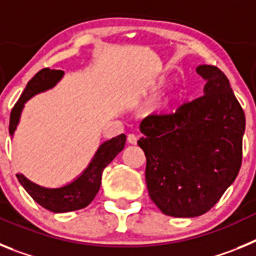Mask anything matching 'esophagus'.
I'll list each match as a JSON object with an SVG mask.
<instances>
[{
	"mask_svg": "<svg viewBox=\"0 0 256 256\" xmlns=\"http://www.w3.org/2000/svg\"><path fill=\"white\" fill-rule=\"evenodd\" d=\"M137 136H134V134H128V137H126V141L130 142V144H137Z\"/></svg>",
	"mask_w": 256,
	"mask_h": 256,
	"instance_id": "obj_1",
	"label": "esophagus"
}]
</instances>
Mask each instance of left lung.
Here are the masks:
<instances>
[{"instance_id":"left-lung-1","label":"left lung","mask_w":256,"mask_h":256,"mask_svg":"<svg viewBox=\"0 0 256 256\" xmlns=\"http://www.w3.org/2000/svg\"><path fill=\"white\" fill-rule=\"evenodd\" d=\"M196 72L204 96L174 112H154L140 124L148 195L165 216L194 218L218 202L242 160L245 114L230 80L212 65Z\"/></svg>"}]
</instances>
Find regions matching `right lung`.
I'll return each mask as SVG.
<instances>
[{"mask_svg":"<svg viewBox=\"0 0 256 256\" xmlns=\"http://www.w3.org/2000/svg\"><path fill=\"white\" fill-rule=\"evenodd\" d=\"M64 76L62 70H51L48 68L38 72L26 84V90L20 96L16 105L14 106L10 115V136L14 137L15 130L20 123L22 108L26 101H29L36 94L46 92L55 87L61 78ZM126 144V136H116L98 146L91 162H88L87 168L79 174L78 177L70 180L66 184L60 187H44L18 174L20 184L24 187L30 198L52 212H68L86 208L91 204L94 196L100 190L101 178L104 169L114 160L115 156L120 152Z\"/></svg>","mask_w":256,"mask_h":256,"instance_id":"1","label":"right lung"}]
</instances>
